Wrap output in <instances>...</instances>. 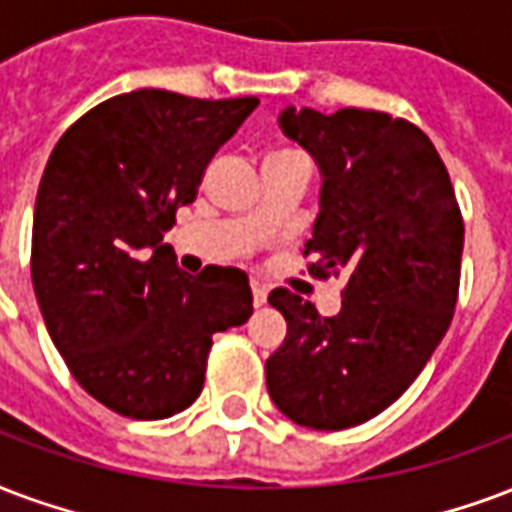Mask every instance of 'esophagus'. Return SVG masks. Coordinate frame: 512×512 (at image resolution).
<instances>
[{"mask_svg":"<svg viewBox=\"0 0 512 512\" xmlns=\"http://www.w3.org/2000/svg\"><path fill=\"white\" fill-rule=\"evenodd\" d=\"M252 301H255V306H263L268 301V290L263 282H252Z\"/></svg>","mask_w":512,"mask_h":512,"instance_id":"obj_1","label":"esophagus"}]
</instances>
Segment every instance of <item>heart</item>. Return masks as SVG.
I'll list each match as a JSON object with an SVG mask.
<instances>
[{"mask_svg": "<svg viewBox=\"0 0 512 512\" xmlns=\"http://www.w3.org/2000/svg\"><path fill=\"white\" fill-rule=\"evenodd\" d=\"M295 151H298V149H274L271 154H268V157H282V154H295ZM268 157H266V160H268Z\"/></svg>", "mask_w": 512, "mask_h": 512, "instance_id": "1", "label": "heart"}]
</instances>
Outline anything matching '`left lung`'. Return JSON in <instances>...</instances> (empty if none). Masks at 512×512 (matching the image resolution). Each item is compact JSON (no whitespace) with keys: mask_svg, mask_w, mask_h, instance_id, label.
<instances>
[{"mask_svg":"<svg viewBox=\"0 0 512 512\" xmlns=\"http://www.w3.org/2000/svg\"><path fill=\"white\" fill-rule=\"evenodd\" d=\"M279 124L323 173L304 249L309 274L344 276V290L336 317L282 287L268 295L287 320L285 342L266 361L268 393L298 426L342 431L388 410L442 342L464 219L445 162L410 121L287 108Z\"/></svg>","mask_w":512,"mask_h":512,"instance_id":"obj_1","label":"left lung"}]
</instances>
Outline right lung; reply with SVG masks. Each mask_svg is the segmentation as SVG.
Listing matches in <instances>:
<instances>
[{
	"instance_id": "right-lung-1",
	"label": "right lung",
	"mask_w": 512,
	"mask_h": 512,
	"mask_svg": "<svg viewBox=\"0 0 512 512\" xmlns=\"http://www.w3.org/2000/svg\"><path fill=\"white\" fill-rule=\"evenodd\" d=\"M257 102L119 94L83 113L45 165L34 295L78 385L124 418L187 410L203 391L214 333L252 314L244 271L184 274L162 236Z\"/></svg>"
}]
</instances>
